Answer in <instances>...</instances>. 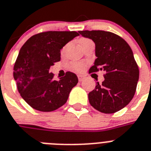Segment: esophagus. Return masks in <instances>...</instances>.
<instances>
[{
  "label": "esophagus",
  "mask_w": 151,
  "mask_h": 151,
  "mask_svg": "<svg viewBox=\"0 0 151 151\" xmlns=\"http://www.w3.org/2000/svg\"><path fill=\"white\" fill-rule=\"evenodd\" d=\"M77 77H78V80H79V81H82L83 79H84V77H83L82 75H78L77 76Z\"/></svg>",
  "instance_id": "obj_1"
}]
</instances>
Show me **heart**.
Listing matches in <instances>:
<instances>
[{
	"label": "heart",
	"instance_id": "b5f03b06",
	"mask_svg": "<svg viewBox=\"0 0 151 151\" xmlns=\"http://www.w3.org/2000/svg\"><path fill=\"white\" fill-rule=\"evenodd\" d=\"M91 41L89 39H86V38H82L79 40V43L81 45V46L82 45H83L84 43L86 42H88ZM66 48H67V45L64 46L61 49V53L64 54L66 51ZM70 68L71 70H75V71H83L84 70L85 67H86V64L83 62H81V61H72V62L70 63Z\"/></svg>",
	"mask_w": 151,
	"mask_h": 151
}]
</instances>
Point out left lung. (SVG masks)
<instances>
[{
	"instance_id": "1",
	"label": "left lung",
	"mask_w": 151,
	"mask_h": 151,
	"mask_svg": "<svg viewBox=\"0 0 151 151\" xmlns=\"http://www.w3.org/2000/svg\"><path fill=\"white\" fill-rule=\"evenodd\" d=\"M96 45L97 58L89 73L103 70L105 80L97 82L88 94L92 106L106 114L115 113L130 103L137 88L139 69L129 45L113 32L103 30L79 31Z\"/></svg>"
}]
</instances>
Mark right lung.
Returning a JSON list of instances; mask_svg holds the SVG:
<instances>
[{"label": "right lung", "mask_w": 151, "mask_h": 151, "mask_svg": "<svg viewBox=\"0 0 151 151\" xmlns=\"http://www.w3.org/2000/svg\"><path fill=\"white\" fill-rule=\"evenodd\" d=\"M79 36L75 31H46L31 36L19 50L14 67L18 91L30 106L52 112L65 104L77 75L67 71L59 81L54 79L50 67L61 60V49Z\"/></svg>", "instance_id": "right-lung-1"}]
</instances>
